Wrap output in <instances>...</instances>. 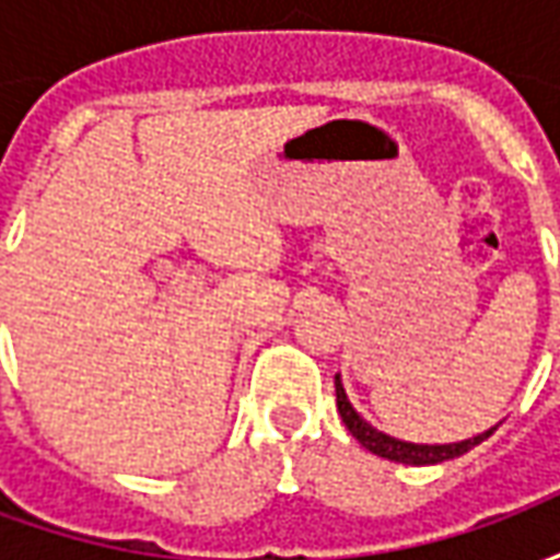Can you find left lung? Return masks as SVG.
<instances>
[{"label":"left lung","mask_w":560,"mask_h":560,"mask_svg":"<svg viewBox=\"0 0 560 560\" xmlns=\"http://www.w3.org/2000/svg\"><path fill=\"white\" fill-rule=\"evenodd\" d=\"M336 408H339L341 420L348 425V432H351L369 453H375V456L381 458H389V462H401V465H438V462H446V458H456L462 456V453L474 450V446L480 444V441H486V438L498 429V425H492V429H486V432L474 434V438H465V441H453V444H413V441H401V438H393V434L381 432L372 422L360 417V411H357L351 405V399H348V393H345V384H341L339 375H336Z\"/></svg>","instance_id":"obj_1"}]
</instances>
